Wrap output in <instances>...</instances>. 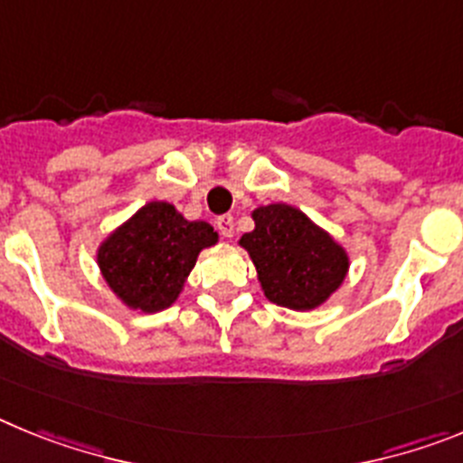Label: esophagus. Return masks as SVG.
<instances>
[{"instance_id": "1", "label": "esophagus", "mask_w": 463, "mask_h": 463, "mask_svg": "<svg viewBox=\"0 0 463 463\" xmlns=\"http://www.w3.org/2000/svg\"><path fill=\"white\" fill-rule=\"evenodd\" d=\"M215 224H218V232L224 239H232V236H234V218H232V215H220Z\"/></svg>"}]
</instances>
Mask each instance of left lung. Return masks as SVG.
<instances>
[{"label": "left lung", "mask_w": 463, "mask_h": 463, "mask_svg": "<svg viewBox=\"0 0 463 463\" xmlns=\"http://www.w3.org/2000/svg\"><path fill=\"white\" fill-rule=\"evenodd\" d=\"M255 229L239 243L250 252L269 301L310 310L336 292L347 273V255L298 208L271 203L252 213Z\"/></svg>", "instance_id": "obj_1"}]
</instances>
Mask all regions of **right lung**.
<instances>
[{"instance_id": "obj_1", "label": "right lung", "mask_w": 463, "mask_h": 463, "mask_svg": "<svg viewBox=\"0 0 463 463\" xmlns=\"http://www.w3.org/2000/svg\"><path fill=\"white\" fill-rule=\"evenodd\" d=\"M218 243L208 222H190L166 202L143 206L99 248L110 289L132 308L155 313L175 301L196 255Z\"/></svg>"}]
</instances>
